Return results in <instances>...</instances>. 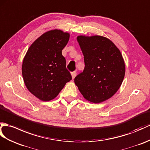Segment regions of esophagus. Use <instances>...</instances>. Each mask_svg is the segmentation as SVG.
<instances>
[{
  "mask_svg": "<svg viewBox=\"0 0 150 150\" xmlns=\"http://www.w3.org/2000/svg\"><path fill=\"white\" fill-rule=\"evenodd\" d=\"M71 75L72 79H74L75 77V76H76V71H73V72L71 73Z\"/></svg>",
  "mask_w": 150,
  "mask_h": 150,
  "instance_id": "esophagus-1",
  "label": "esophagus"
}]
</instances>
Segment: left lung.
<instances>
[{
	"label": "left lung",
	"instance_id": "obj_1",
	"mask_svg": "<svg viewBox=\"0 0 150 150\" xmlns=\"http://www.w3.org/2000/svg\"><path fill=\"white\" fill-rule=\"evenodd\" d=\"M84 59L85 68L74 79L84 99L100 103L114 96L125 75V64L119 48L102 36L76 37Z\"/></svg>",
	"mask_w": 150,
	"mask_h": 150
}]
</instances>
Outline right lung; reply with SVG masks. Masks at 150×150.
Returning <instances> with one entry per match:
<instances>
[{"mask_svg":"<svg viewBox=\"0 0 150 150\" xmlns=\"http://www.w3.org/2000/svg\"><path fill=\"white\" fill-rule=\"evenodd\" d=\"M69 39L68 33L60 29L48 30L31 44L23 58V82L29 92L40 100L54 99L71 80L62 55Z\"/></svg>","mask_w":150,"mask_h":150,"instance_id":"obj_1","label":"right lung"}]
</instances>
